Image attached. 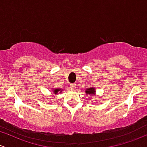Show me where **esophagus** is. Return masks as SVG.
<instances>
[{
    "instance_id": "1",
    "label": "esophagus",
    "mask_w": 147,
    "mask_h": 147,
    "mask_svg": "<svg viewBox=\"0 0 147 147\" xmlns=\"http://www.w3.org/2000/svg\"><path fill=\"white\" fill-rule=\"evenodd\" d=\"M70 87L71 89H72V90L75 89V88H76V84H71Z\"/></svg>"
}]
</instances>
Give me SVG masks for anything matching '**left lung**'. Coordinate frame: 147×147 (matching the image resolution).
Wrapping results in <instances>:
<instances>
[{
  "label": "left lung",
  "mask_w": 147,
  "mask_h": 147,
  "mask_svg": "<svg viewBox=\"0 0 147 147\" xmlns=\"http://www.w3.org/2000/svg\"><path fill=\"white\" fill-rule=\"evenodd\" d=\"M96 92V89L93 87H92V88H88L86 90V95H95Z\"/></svg>",
  "instance_id": "left-lung-1"
}]
</instances>
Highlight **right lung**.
<instances>
[{"instance_id": "1", "label": "right lung", "mask_w": 147, "mask_h": 147, "mask_svg": "<svg viewBox=\"0 0 147 147\" xmlns=\"http://www.w3.org/2000/svg\"><path fill=\"white\" fill-rule=\"evenodd\" d=\"M62 91L63 90L61 89V88H55V89L53 90V93H54V94L56 95L59 93H61V91Z\"/></svg>"}]
</instances>
